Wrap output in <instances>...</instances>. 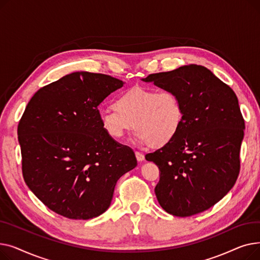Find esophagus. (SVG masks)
<instances>
[{
  "label": "esophagus",
  "mask_w": 260,
  "mask_h": 260,
  "mask_svg": "<svg viewBox=\"0 0 260 260\" xmlns=\"http://www.w3.org/2000/svg\"><path fill=\"white\" fill-rule=\"evenodd\" d=\"M135 154H136V158H137V160H138L139 162H142V161L144 160V155H143L142 153H140V152H136Z\"/></svg>",
  "instance_id": "34e87169"
}]
</instances>
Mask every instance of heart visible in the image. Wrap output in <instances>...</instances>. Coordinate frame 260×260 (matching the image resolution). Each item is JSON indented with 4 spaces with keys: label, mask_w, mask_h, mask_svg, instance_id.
<instances>
[{
    "label": "heart",
    "mask_w": 260,
    "mask_h": 260,
    "mask_svg": "<svg viewBox=\"0 0 260 260\" xmlns=\"http://www.w3.org/2000/svg\"><path fill=\"white\" fill-rule=\"evenodd\" d=\"M114 107L100 112L102 129L120 140L134 127V141L139 145H166L178 133L183 118L181 102L171 89L135 86L120 93Z\"/></svg>",
    "instance_id": "b5f03b06"
}]
</instances>
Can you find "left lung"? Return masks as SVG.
Segmentation results:
<instances>
[{
    "instance_id": "1",
    "label": "left lung",
    "mask_w": 260,
    "mask_h": 260,
    "mask_svg": "<svg viewBox=\"0 0 260 260\" xmlns=\"http://www.w3.org/2000/svg\"><path fill=\"white\" fill-rule=\"evenodd\" d=\"M141 80L175 91L183 111L175 137L145 156L160 171L158 202L178 217L207 211L230 192L239 174L244 120L237 95L207 67L196 64Z\"/></svg>"
}]
</instances>
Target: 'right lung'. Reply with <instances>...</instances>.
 Listing matches in <instances>:
<instances>
[{
    "label": "right lung",
    "mask_w": 260,
    "mask_h": 260,
    "mask_svg": "<svg viewBox=\"0 0 260 260\" xmlns=\"http://www.w3.org/2000/svg\"><path fill=\"white\" fill-rule=\"evenodd\" d=\"M124 82L77 72L40 88L18 126L25 183L45 206L87 220L111 206L120 177L137 167L128 146L109 138L98 106Z\"/></svg>",
    "instance_id": "add662e5"
}]
</instances>
